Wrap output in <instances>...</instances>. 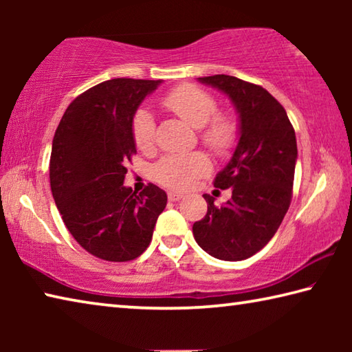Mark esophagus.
<instances>
[{"label":"esophagus","mask_w":352,"mask_h":352,"mask_svg":"<svg viewBox=\"0 0 352 352\" xmlns=\"http://www.w3.org/2000/svg\"><path fill=\"white\" fill-rule=\"evenodd\" d=\"M184 197L183 194H180V192H174V190H169L168 192V199L170 200V201H178V200H182Z\"/></svg>","instance_id":"34e87169"}]
</instances>
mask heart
<instances>
[{
    "mask_svg": "<svg viewBox=\"0 0 352 352\" xmlns=\"http://www.w3.org/2000/svg\"><path fill=\"white\" fill-rule=\"evenodd\" d=\"M164 109L174 113L190 127L200 129V141L216 153H226L236 141V124L226 115H216L217 102L210 93L192 83H182L162 98ZM132 136L141 151H151L155 144V121L151 113L141 109L132 119ZM210 168L205 155H170L153 168V177L163 186L188 189L195 178Z\"/></svg>",
    "mask_w": 352,
    "mask_h": 352,
    "instance_id": "heart-1",
    "label": "heart"
}]
</instances>
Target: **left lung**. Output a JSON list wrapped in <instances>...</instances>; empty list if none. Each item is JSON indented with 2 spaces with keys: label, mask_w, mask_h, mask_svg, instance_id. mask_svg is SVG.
Returning <instances> with one entry per match:
<instances>
[{
  "label": "left lung",
  "mask_w": 352,
  "mask_h": 352,
  "mask_svg": "<svg viewBox=\"0 0 352 352\" xmlns=\"http://www.w3.org/2000/svg\"><path fill=\"white\" fill-rule=\"evenodd\" d=\"M199 80L234 104L239 141L230 163L214 178V186L231 188L233 195L216 206L205 194L206 216L192 225V233L208 254L242 261L269 243L289 210L298 157L295 130L284 107L261 85L226 74Z\"/></svg>",
  "instance_id": "left-lung-1"
}]
</instances>
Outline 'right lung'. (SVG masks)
Segmentation results:
<instances>
[{"instance_id":"add662e5","label":"right lung","mask_w":352,"mask_h":352,"mask_svg":"<svg viewBox=\"0 0 352 352\" xmlns=\"http://www.w3.org/2000/svg\"><path fill=\"white\" fill-rule=\"evenodd\" d=\"M162 80L111 79L77 96L52 140V197L76 242L99 259L126 262L144 253L168 204L148 183L141 194L124 186L136 153L132 119Z\"/></svg>"}]
</instances>
